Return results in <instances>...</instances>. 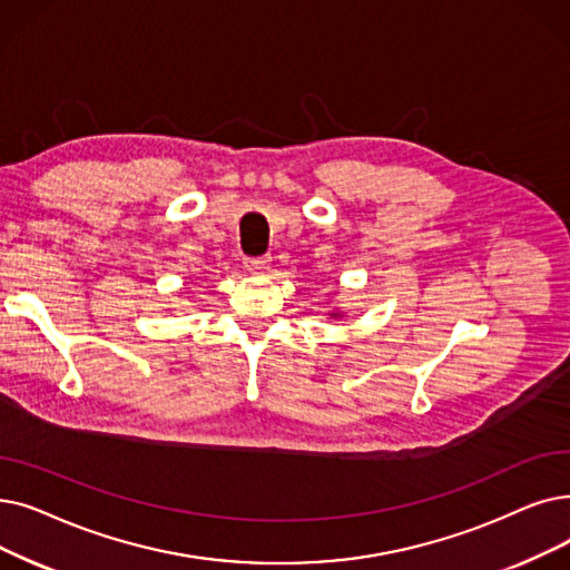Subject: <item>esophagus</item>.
I'll return each mask as SVG.
<instances>
[{"instance_id": "1", "label": "esophagus", "mask_w": 570, "mask_h": 570, "mask_svg": "<svg viewBox=\"0 0 570 570\" xmlns=\"http://www.w3.org/2000/svg\"><path fill=\"white\" fill-rule=\"evenodd\" d=\"M269 256H258V258H246L244 261V267L246 272H254V275H261V272H265L269 267Z\"/></svg>"}]
</instances>
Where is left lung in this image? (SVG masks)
Wrapping results in <instances>:
<instances>
[{
  "label": "left lung",
  "mask_w": 570,
  "mask_h": 570,
  "mask_svg": "<svg viewBox=\"0 0 570 570\" xmlns=\"http://www.w3.org/2000/svg\"><path fill=\"white\" fill-rule=\"evenodd\" d=\"M344 316V312L342 309H333V312H328V318H342Z\"/></svg>",
  "instance_id": "8db88e82"
}]
</instances>
